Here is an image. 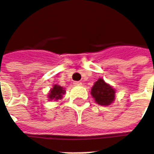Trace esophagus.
<instances>
[{"instance_id":"esophagus-1","label":"esophagus","mask_w":154,"mask_h":154,"mask_svg":"<svg viewBox=\"0 0 154 154\" xmlns=\"http://www.w3.org/2000/svg\"><path fill=\"white\" fill-rule=\"evenodd\" d=\"M73 84H74V85H75V86H80V85H82V83L80 81H75Z\"/></svg>"}]
</instances>
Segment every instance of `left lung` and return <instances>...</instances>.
Wrapping results in <instances>:
<instances>
[{"instance_id":"left-lung-1","label":"left lung","mask_w":154,"mask_h":154,"mask_svg":"<svg viewBox=\"0 0 154 154\" xmlns=\"http://www.w3.org/2000/svg\"><path fill=\"white\" fill-rule=\"evenodd\" d=\"M92 96L100 106H109L114 101L115 91L102 79H99L92 88Z\"/></svg>"}]
</instances>
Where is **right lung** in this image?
Instances as JSON below:
<instances>
[{"mask_svg":"<svg viewBox=\"0 0 154 154\" xmlns=\"http://www.w3.org/2000/svg\"><path fill=\"white\" fill-rule=\"evenodd\" d=\"M65 90H63V88H62L59 85H54V88L51 89L50 93L48 95V97L51 100H58L62 97V95L64 94Z\"/></svg>","mask_w":154,"mask_h":154,"instance_id":"1","label":"right lung"}]
</instances>
